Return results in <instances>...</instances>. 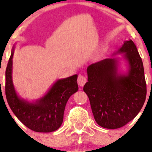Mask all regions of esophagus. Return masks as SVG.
Instances as JSON below:
<instances>
[{
    "mask_svg": "<svg viewBox=\"0 0 152 152\" xmlns=\"http://www.w3.org/2000/svg\"><path fill=\"white\" fill-rule=\"evenodd\" d=\"M86 82H87V78H86L84 75L79 74V76H78V79H77L78 85L79 86H83Z\"/></svg>",
    "mask_w": 152,
    "mask_h": 152,
    "instance_id": "esophagus-1",
    "label": "esophagus"
}]
</instances>
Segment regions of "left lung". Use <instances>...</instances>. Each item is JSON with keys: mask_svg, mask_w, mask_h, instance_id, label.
<instances>
[{"mask_svg": "<svg viewBox=\"0 0 152 152\" xmlns=\"http://www.w3.org/2000/svg\"><path fill=\"white\" fill-rule=\"evenodd\" d=\"M125 53L129 70L117 73V61L106 59L87 67L88 82L84 91L90 99L96 123L106 129H118L134 118L146 97L143 65L132 40L125 41L119 50Z\"/></svg>", "mask_w": 152, "mask_h": 152, "instance_id": "left-lung-1", "label": "left lung"}]
</instances>
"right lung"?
<instances>
[{
    "label": "right lung",
    "instance_id": "obj_1",
    "mask_svg": "<svg viewBox=\"0 0 152 152\" xmlns=\"http://www.w3.org/2000/svg\"><path fill=\"white\" fill-rule=\"evenodd\" d=\"M12 57L11 54L6 69V97L16 117L26 126L37 132L56 131L63 121L64 111L69 98L77 92V75L58 80L48 93L36 103L20 99L14 88L12 79Z\"/></svg>",
    "mask_w": 152,
    "mask_h": 152
}]
</instances>
